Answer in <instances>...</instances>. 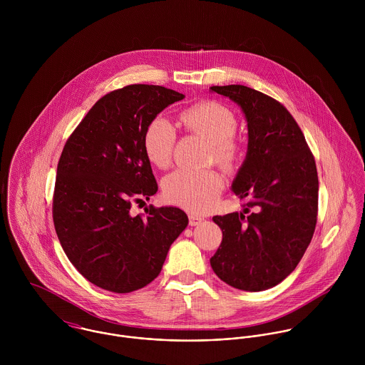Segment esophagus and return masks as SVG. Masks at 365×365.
I'll return each instance as SVG.
<instances>
[{
    "label": "esophagus",
    "mask_w": 365,
    "mask_h": 365,
    "mask_svg": "<svg viewBox=\"0 0 365 365\" xmlns=\"http://www.w3.org/2000/svg\"><path fill=\"white\" fill-rule=\"evenodd\" d=\"M188 220H190V225L191 226H198V225H201L202 223V217H200V216H197L195 213H190L188 215Z\"/></svg>",
    "instance_id": "obj_1"
}]
</instances>
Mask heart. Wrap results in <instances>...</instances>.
Returning a JSON list of instances; mask_svg holds the SVG:
<instances>
[{"label": "heart", "mask_w": 365, "mask_h": 365, "mask_svg": "<svg viewBox=\"0 0 365 365\" xmlns=\"http://www.w3.org/2000/svg\"><path fill=\"white\" fill-rule=\"evenodd\" d=\"M178 119L190 133L208 140L207 160L215 161L225 171H235L245 153L242 140L236 136L237 118L235 112L217 101H201L182 109ZM175 146V130L161 116L152 119L142 139L146 158L157 168L171 164ZM225 188V177L215 168L187 170L178 168L163 181L164 198L178 207L194 212L212 208Z\"/></svg>", "instance_id": "1"}]
</instances>
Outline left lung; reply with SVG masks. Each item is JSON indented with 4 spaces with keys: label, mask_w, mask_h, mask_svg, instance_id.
<instances>
[{
    "label": "left lung",
    "mask_w": 365,
    "mask_h": 365,
    "mask_svg": "<svg viewBox=\"0 0 365 365\" xmlns=\"http://www.w3.org/2000/svg\"><path fill=\"white\" fill-rule=\"evenodd\" d=\"M210 90L240 105L247 119V156L232 188L250 213L213 216L222 243L210 267L233 288L264 291L295 269L312 240L319 191L314 157L294 116L272 97L239 84Z\"/></svg>",
    "instance_id": "1"
}]
</instances>
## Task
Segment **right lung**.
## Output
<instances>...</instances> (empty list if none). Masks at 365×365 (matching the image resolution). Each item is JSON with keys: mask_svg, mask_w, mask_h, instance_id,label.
Returning <instances> with one entry per match:
<instances>
[{"mask_svg": "<svg viewBox=\"0 0 365 365\" xmlns=\"http://www.w3.org/2000/svg\"><path fill=\"white\" fill-rule=\"evenodd\" d=\"M182 94L132 84L100 98L68 136L57 163L53 223L77 271L94 285L128 294L150 284L187 227L178 208L130 207L157 192L142 139L148 123Z\"/></svg>", "mask_w": 365, "mask_h": 365, "instance_id": "right-lung-1", "label": "right lung"}]
</instances>
